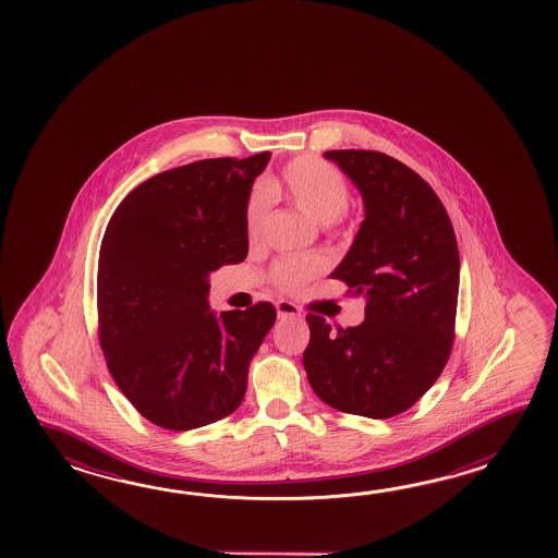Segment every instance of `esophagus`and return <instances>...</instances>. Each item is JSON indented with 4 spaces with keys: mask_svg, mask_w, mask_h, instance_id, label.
I'll return each instance as SVG.
<instances>
[{
    "mask_svg": "<svg viewBox=\"0 0 558 558\" xmlns=\"http://www.w3.org/2000/svg\"><path fill=\"white\" fill-rule=\"evenodd\" d=\"M277 315H279V319H287V317H299L301 315V311L296 307L295 303H291V301H277Z\"/></svg>",
    "mask_w": 558,
    "mask_h": 558,
    "instance_id": "esophagus-1",
    "label": "esophagus"
}]
</instances>
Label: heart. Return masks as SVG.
I'll return each mask as SVG.
<instances>
[{
  "label": "heart",
  "instance_id": "b5f03b06",
  "mask_svg": "<svg viewBox=\"0 0 558 558\" xmlns=\"http://www.w3.org/2000/svg\"><path fill=\"white\" fill-rule=\"evenodd\" d=\"M274 195H281L293 203L301 214L315 223L327 226L337 221L349 207V185L335 167L315 159L299 157L284 167L281 178L269 183ZM267 215V197L263 191H253L245 209V229L251 241L259 238ZM325 263L320 257H284L271 269V279L283 291H299L323 274Z\"/></svg>",
  "mask_w": 558,
  "mask_h": 558
}]
</instances>
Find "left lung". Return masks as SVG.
<instances>
[{"label":"left lung","mask_w":558,"mask_h":558,"mask_svg":"<svg viewBox=\"0 0 558 558\" xmlns=\"http://www.w3.org/2000/svg\"><path fill=\"white\" fill-rule=\"evenodd\" d=\"M363 197L365 219L332 279L365 296V320L331 331L307 315L303 367L323 403L368 418L407 411L451 355L459 247L437 193L413 169L365 149L325 151Z\"/></svg>","instance_id":"8db88e82"}]
</instances>
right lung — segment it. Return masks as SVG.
<instances>
[{"label":"right lung","mask_w":558,"mask_h":558,"mask_svg":"<svg viewBox=\"0 0 558 558\" xmlns=\"http://www.w3.org/2000/svg\"><path fill=\"white\" fill-rule=\"evenodd\" d=\"M269 151L203 159L143 181L119 203L97 267L99 341L121 392L167 430L231 415L274 327L271 303L209 307V275L247 257L245 209Z\"/></svg>","instance_id":"obj_1"}]
</instances>
